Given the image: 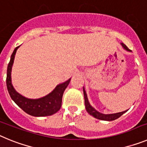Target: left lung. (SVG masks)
<instances>
[{
	"mask_svg": "<svg viewBox=\"0 0 147 147\" xmlns=\"http://www.w3.org/2000/svg\"><path fill=\"white\" fill-rule=\"evenodd\" d=\"M122 46L127 51H131V50H129L127 46L126 45H124V43H121ZM83 92H84V96H85V108H86L87 112L90 114V115H93V117H95L96 119H100V120L103 121H113L115 119H117L118 118H119L121 115H122L124 113H126L127 110L125 111H123V112L118 113H114V114H107V115H105V114H102L101 113L98 112L97 110H95L93 107L90 106L89 102H88V96H87L86 92H85V89L83 88Z\"/></svg>",
	"mask_w": 147,
	"mask_h": 147,
	"instance_id": "left-lung-1",
	"label": "left lung"
}]
</instances>
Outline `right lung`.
I'll use <instances>...</instances> for the list:
<instances>
[{
  "label": "right lung",
  "mask_w": 147,
  "mask_h": 147,
  "mask_svg": "<svg viewBox=\"0 0 147 147\" xmlns=\"http://www.w3.org/2000/svg\"><path fill=\"white\" fill-rule=\"evenodd\" d=\"M19 46L16 47L13 51L11 56L9 65L7 67V75H6V86H7L8 92L9 93L11 99L17 105L26 112L36 117H42V116H48L59 111L62 105V95L65 90L67 88L70 82L71 79L66 81L65 82L60 84L56 87L55 89L49 95L38 98V99H29L25 98L20 94L16 92L11 82V71L15 55Z\"/></svg>",
  "instance_id": "add662e5"
}]
</instances>
